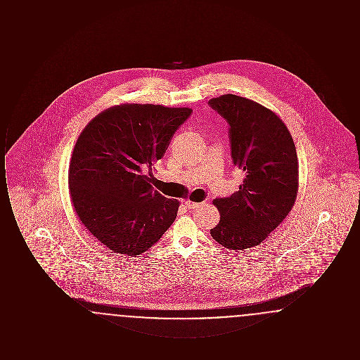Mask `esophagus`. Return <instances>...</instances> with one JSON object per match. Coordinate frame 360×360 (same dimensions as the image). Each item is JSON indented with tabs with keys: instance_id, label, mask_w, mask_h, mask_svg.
Wrapping results in <instances>:
<instances>
[{
	"instance_id": "1",
	"label": "esophagus",
	"mask_w": 360,
	"mask_h": 360,
	"mask_svg": "<svg viewBox=\"0 0 360 360\" xmlns=\"http://www.w3.org/2000/svg\"><path fill=\"white\" fill-rule=\"evenodd\" d=\"M184 204H185V206H186L188 209H195V207H198V206L201 205V204H198V202H193V201H188V200L184 201Z\"/></svg>"
}]
</instances>
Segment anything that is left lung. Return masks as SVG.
<instances>
[{"mask_svg":"<svg viewBox=\"0 0 360 360\" xmlns=\"http://www.w3.org/2000/svg\"><path fill=\"white\" fill-rule=\"evenodd\" d=\"M209 105L229 125L231 156L244 172L239 190L216 198L212 238L229 250L255 247L289 214L298 191V159L288 127L274 112L235 94Z\"/></svg>","mask_w":360,"mask_h":360,"instance_id":"1","label":"left lung"}]
</instances>
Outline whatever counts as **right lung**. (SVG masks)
I'll return each instance as SVG.
<instances>
[{
	"instance_id": "1",
	"label": "right lung",
	"mask_w": 360,
	"mask_h": 360,
	"mask_svg": "<svg viewBox=\"0 0 360 360\" xmlns=\"http://www.w3.org/2000/svg\"><path fill=\"white\" fill-rule=\"evenodd\" d=\"M191 112L124 103L96 116L78 137L69 170L72 205L113 252L140 255L174 223L179 202L151 186L153 166Z\"/></svg>"
}]
</instances>
